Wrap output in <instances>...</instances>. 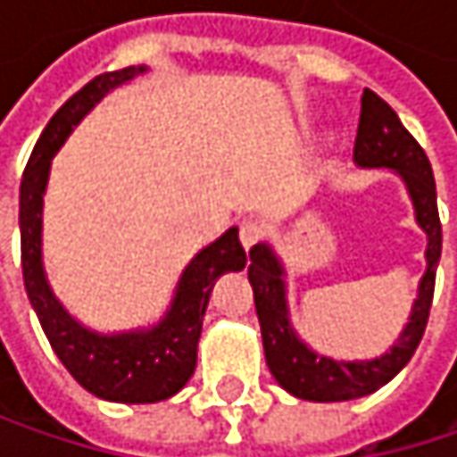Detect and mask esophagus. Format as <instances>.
Returning a JSON list of instances; mask_svg holds the SVG:
<instances>
[{
  "mask_svg": "<svg viewBox=\"0 0 457 457\" xmlns=\"http://www.w3.org/2000/svg\"><path fill=\"white\" fill-rule=\"evenodd\" d=\"M262 232H264V228H262V222H259V220H251V217H248V220H243V222H240V232H237V235H240L243 248H251V245L262 237Z\"/></svg>",
  "mask_w": 457,
  "mask_h": 457,
  "instance_id": "obj_1",
  "label": "esophagus"
}]
</instances>
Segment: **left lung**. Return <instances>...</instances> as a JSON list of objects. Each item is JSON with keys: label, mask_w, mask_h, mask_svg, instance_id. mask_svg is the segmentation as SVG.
<instances>
[{"label": "left lung", "mask_w": 457, "mask_h": 457, "mask_svg": "<svg viewBox=\"0 0 457 457\" xmlns=\"http://www.w3.org/2000/svg\"><path fill=\"white\" fill-rule=\"evenodd\" d=\"M354 163L360 169H392L405 182L415 222L426 232V272L418 283L411 318L389 352L373 360H333L315 352L294 330L288 312L286 267L275 248L262 240L248 251V280L262 325L267 368L288 395L310 403H344L373 395L411 362L428 322L436 264L442 256V225L436 212V185L431 163L423 147L403 127L397 113L370 89L362 92Z\"/></svg>", "instance_id": "left-lung-1"}]
</instances>
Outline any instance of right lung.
Wrapping results in <instances>:
<instances>
[{
	"instance_id": "obj_1",
	"label": "right lung",
	"mask_w": 457,
	"mask_h": 457,
	"mask_svg": "<svg viewBox=\"0 0 457 457\" xmlns=\"http://www.w3.org/2000/svg\"><path fill=\"white\" fill-rule=\"evenodd\" d=\"M145 71L147 65H129L100 73L65 100L37 139L21 179V262L29 302L68 373L95 397L127 405L169 400L190 381L212 288L225 272L245 267L237 228H229L182 270L163 318L155 325L119 333H97L81 325L52 294L42 262V212L52 158L108 92Z\"/></svg>"
}]
</instances>
